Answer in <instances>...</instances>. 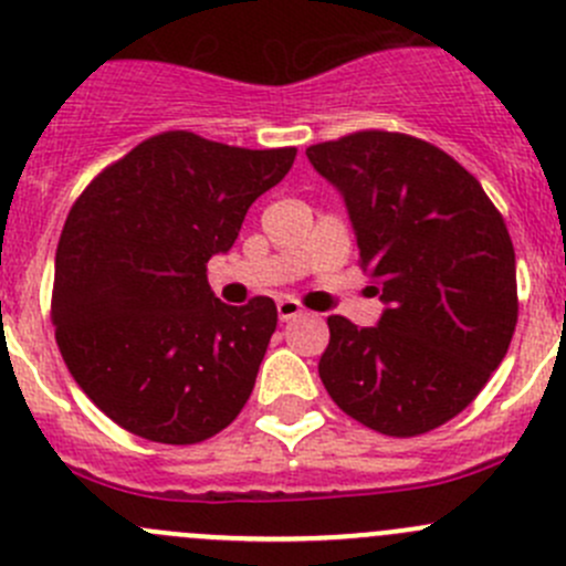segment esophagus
<instances>
[{
    "label": "esophagus",
    "instance_id": "esophagus-1",
    "mask_svg": "<svg viewBox=\"0 0 566 566\" xmlns=\"http://www.w3.org/2000/svg\"><path fill=\"white\" fill-rule=\"evenodd\" d=\"M277 316H281V322H291V318L302 316V305L296 300H289V296H285V300L277 302Z\"/></svg>",
    "mask_w": 566,
    "mask_h": 566
}]
</instances>
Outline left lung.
Segmentation results:
<instances>
[{
	"label": "left lung",
	"instance_id": "left-lung-1",
	"mask_svg": "<svg viewBox=\"0 0 566 566\" xmlns=\"http://www.w3.org/2000/svg\"><path fill=\"white\" fill-rule=\"evenodd\" d=\"M344 198L374 327L329 316L318 377L335 405L390 438L460 416L501 366L517 324L514 248L471 172L423 139L357 132L305 150Z\"/></svg>",
	"mask_w": 566,
	"mask_h": 566
}]
</instances>
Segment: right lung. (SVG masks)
Listing matches in <instances>:
<instances>
[{
  "instance_id": "1",
  "label": "right lung",
  "mask_w": 566,
  "mask_h": 566,
  "mask_svg": "<svg viewBox=\"0 0 566 566\" xmlns=\"http://www.w3.org/2000/svg\"><path fill=\"white\" fill-rule=\"evenodd\" d=\"M296 148L165 132L106 167L60 233L52 322L76 385L154 443L214 438L242 412L277 327L270 296L220 302L206 277Z\"/></svg>"
}]
</instances>
